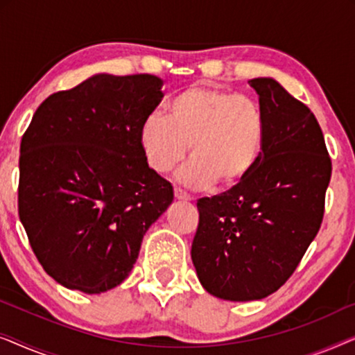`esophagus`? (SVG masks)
I'll list each match as a JSON object with an SVG mask.
<instances>
[{
	"label": "esophagus",
	"instance_id": "34e87169",
	"mask_svg": "<svg viewBox=\"0 0 355 355\" xmlns=\"http://www.w3.org/2000/svg\"><path fill=\"white\" fill-rule=\"evenodd\" d=\"M174 197H176L178 200H184V202L191 200V196H189L187 192H184L182 189H179V187H174Z\"/></svg>",
	"mask_w": 355,
	"mask_h": 355
}]
</instances>
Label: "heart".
I'll list each match as a JSON object with an SVG mask.
<instances>
[{"label": "heart", "mask_w": 355, "mask_h": 355, "mask_svg": "<svg viewBox=\"0 0 355 355\" xmlns=\"http://www.w3.org/2000/svg\"><path fill=\"white\" fill-rule=\"evenodd\" d=\"M265 140L259 101L213 85L186 87L169 100L166 118L150 114L140 125V147L159 174L176 168L191 150L181 181L197 189L239 186L259 163Z\"/></svg>", "instance_id": "b5f03b06"}]
</instances>
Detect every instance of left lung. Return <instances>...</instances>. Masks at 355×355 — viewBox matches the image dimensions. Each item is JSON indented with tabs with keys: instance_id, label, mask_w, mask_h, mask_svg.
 I'll return each instance as SVG.
<instances>
[{
	"instance_id": "8db88e82",
	"label": "left lung",
	"mask_w": 355,
	"mask_h": 355,
	"mask_svg": "<svg viewBox=\"0 0 355 355\" xmlns=\"http://www.w3.org/2000/svg\"><path fill=\"white\" fill-rule=\"evenodd\" d=\"M266 116L263 153L237 187L197 200L192 261L208 293L257 300L297 268L324 215L331 158L317 118L270 77L249 80Z\"/></svg>"
}]
</instances>
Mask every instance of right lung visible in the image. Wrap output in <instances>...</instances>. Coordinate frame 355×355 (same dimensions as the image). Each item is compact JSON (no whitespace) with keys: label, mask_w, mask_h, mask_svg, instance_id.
Returning <instances> with one entry per match:
<instances>
[{"label":"right lung","mask_w":355,"mask_h":355,"mask_svg":"<svg viewBox=\"0 0 355 355\" xmlns=\"http://www.w3.org/2000/svg\"><path fill=\"white\" fill-rule=\"evenodd\" d=\"M162 85L150 74H96L48 96L22 135L19 218L43 270L66 288L100 294L123 283L173 202L140 147Z\"/></svg>","instance_id":"right-lung-1"}]
</instances>
